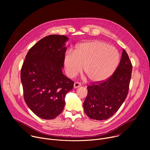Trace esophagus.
I'll use <instances>...</instances> for the list:
<instances>
[{
  "label": "esophagus",
  "instance_id": "obj_1",
  "mask_svg": "<svg viewBox=\"0 0 150 150\" xmlns=\"http://www.w3.org/2000/svg\"><path fill=\"white\" fill-rule=\"evenodd\" d=\"M81 84L80 83H79V82H76L74 83V88H78V87H81Z\"/></svg>",
  "mask_w": 150,
  "mask_h": 150
}]
</instances>
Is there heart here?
I'll return each instance as SVG.
<instances>
[{
	"instance_id": "1",
	"label": "heart",
	"mask_w": 150,
	"mask_h": 150,
	"mask_svg": "<svg viewBox=\"0 0 150 150\" xmlns=\"http://www.w3.org/2000/svg\"><path fill=\"white\" fill-rule=\"evenodd\" d=\"M118 50L106 42L93 40L76 46L74 53H65L64 64L68 76L72 78L83 68V72L91 82L98 83L108 79L118 66Z\"/></svg>"
}]
</instances>
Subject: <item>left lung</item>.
Wrapping results in <instances>:
<instances>
[{
  "label": "left lung",
  "instance_id": "obj_1",
  "mask_svg": "<svg viewBox=\"0 0 150 150\" xmlns=\"http://www.w3.org/2000/svg\"><path fill=\"white\" fill-rule=\"evenodd\" d=\"M132 65L123 49L119 65L107 80L87 86L83 110L91 119L102 120L112 117L120 108L129 91Z\"/></svg>",
  "mask_w": 150,
  "mask_h": 150
}]
</instances>
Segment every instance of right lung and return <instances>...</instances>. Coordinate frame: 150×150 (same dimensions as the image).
I'll use <instances>...</instances> for the list:
<instances>
[{"label":"right lung","instance_id":"right-lung-1","mask_svg":"<svg viewBox=\"0 0 150 150\" xmlns=\"http://www.w3.org/2000/svg\"><path fill=\"white\" fill-rule=\"evenodd\" d=\"M65 35H50L35 44L27 53L21 71L24 98L37 116L53 119L65 107L66 94L74 81L62 73L67 50Z\"/></svg>","mask_w":150,"mask_h":150}]
</instances>
